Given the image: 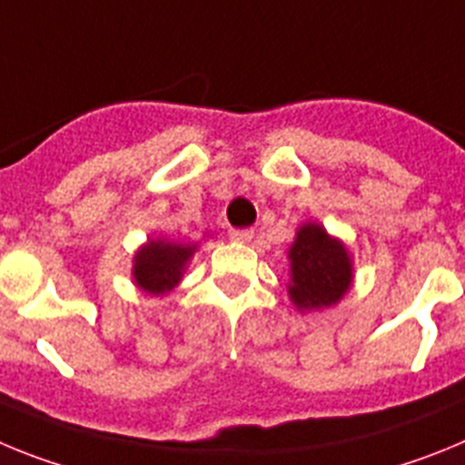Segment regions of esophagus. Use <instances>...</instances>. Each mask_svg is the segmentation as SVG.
<instances>
[{"label":"esophagus","instance_id":"esophagus-1","mask_svg":"<svg viewBox=\"0 0 465 465\" xmlns=\"http://www.w3.org/2000/svg\"><path fill=\"white\" fill-rule=\"evenodd\" d=\"M230 240H235V242H242V244H246V242H252L253 240V230L244 228H235V230H230Z\"/></svg>","mask_w":465,"mask_h":465}]
</instances>
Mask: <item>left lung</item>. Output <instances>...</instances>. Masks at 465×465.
Listing matches in <instances>:
<instances>
[{
	"label": "left lung",
	"instance_id": "1",
	"mask_svg": "<svg viewBox=\"0 0 465 465\" xmlns=\"http://www.w3.org/2000/svg\"><path fill=\"white\" fill-rule=\"evenodd\" d=\"M354 286V258L340 237L307 221L289 246V298L300 314L335 307Z\"/></svg>",
	"mask_w": 465,
	"mask_h": 465
}]
</instances>
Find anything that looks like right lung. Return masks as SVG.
<instances>
[{
    "instance_id": "add662e5",
    "label": "right lung",
    "mask_w": 465,
    "mask_h": 465,
    "mask_svg": "<svg viewBox=\"0 0 465 465\" xmlns=\"http://www.w3.org/2000/svg\"><path fill=\"white\" fill-rule=\"evenodd\" d=\"M197 246L167 237L146 240L133 256V283L146 295H167L182 283Z\"/></svg>"
}]
</instances>
